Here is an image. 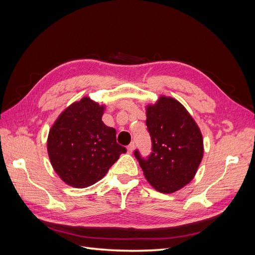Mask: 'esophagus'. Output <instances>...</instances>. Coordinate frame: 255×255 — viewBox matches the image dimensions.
<instances>
[{
    "mask_svg": "<svg viewBox=\"0 0 255 255\" xmlns=\"http://www.w3.org/2000/svg\"><path fill=\"white\" fill-rule=\"evenodd\" d=\"M134 148H135V142H130L128 145V153H132L134 151Z\"/></svg>",
    "mask_w": 255,
    "mask_h": 255,
    "instance_id": "34e87169",
    "label": "esophagus"
}]
</instances>
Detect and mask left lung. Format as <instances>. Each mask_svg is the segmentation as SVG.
I'll return each mask as SVG.
<instances>
[{
    "mask_svg": "<svg viewBox=\"0 0 255 255\" xmlns=\"http://www.w3.org/2000/svg\"><path fill=\"white\" fill-rule=\"evenodd\" d=\"M145 125L152 152L146 158L138 150L134 155L152 186L171 194L194 179L203 157L202 134L185 107L167 97L146 107Z\"/></svg>",
    "mask_w": 255,
    "mask_h": 255,
    "instance_id": "left-lung-1",
    "label": "left lung"
}]
</instances>
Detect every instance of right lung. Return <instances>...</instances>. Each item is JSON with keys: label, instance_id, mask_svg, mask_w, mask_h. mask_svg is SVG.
Masks as SVG:
<instances>
[{"label": "right lung", "instance_id": "right-lung-1", "mask_svg": "<svg viewBox=\"0 0 255 255\" xmlns=\"http://www.w3.org/2000/svg\"><path fill=\"white\" fill-rule=\"evenodd\" d=\"M103 112L104 105L83 98L61 113L50 129L51 164L70 186L84 188L97 183L127 152L117 143L116 129L103 123Z\"/></svg>", "mask_w": 255, "mask_h": 255}]
</instances>
